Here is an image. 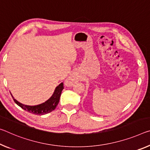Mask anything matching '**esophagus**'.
<instances>
[{
	"mask_svg": "<svg viewBox=\"0 0 150 150\" xmlns=\"http://www.w3.org/2000/svg\"><path fill=\"white\" fill-rule=\"evenodd\" d=\"M75 81V77L73 75H71L70 77H69L68 79H67L65 83H66V85H67V86H71V85H73Z\"/></svg>",
	"mask_w": 150,
	"mask_h": 150,
	"instance_id": "esophagus-1",
	"label": "esophagus"
}]
</instances>
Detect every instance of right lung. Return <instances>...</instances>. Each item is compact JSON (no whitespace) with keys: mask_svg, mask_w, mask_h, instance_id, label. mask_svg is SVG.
I'll use <instances>...</instances> for the list:
<instances>
[{"mask_svg":"<svg viewBox=\"0 0 150 150\" xmlns=\"http://www.w3.org/2000/svg\"><path fill=\"white\" fill-rule=\"evenodd\" d=\"M63 88V83H61L59 84L58 86L55 88V90H54L53 96L50 97L48 100L45 101V103H42L41 104H39V105L35 106L24 105V104H22L20 103V102L16 101L12 95L11 96L13 98L14 101H15L18 106H20L21 108L23 109L24 110L27 111L29 113L35 114V115H41L51 112L52 111H53L54 109L56 108L57 105H58L59 102L61 92H62Z\"/></svg>","mask_w":150,"mask_h":150,"instance_id":"obj_1","label":"right lung"}]
</instances>
